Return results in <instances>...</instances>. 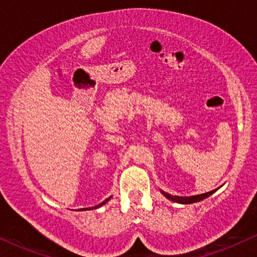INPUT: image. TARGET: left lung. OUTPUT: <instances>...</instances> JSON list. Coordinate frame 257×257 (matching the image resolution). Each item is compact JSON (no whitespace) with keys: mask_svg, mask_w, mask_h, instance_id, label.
<instances>
[{"mask_svg":"<svg viewBox=\"0 0 257 257\" xmlns=\"http://www.w3.org/2000/svg\"><path fill=\"white\" fill-rule=\"evenodd\" d=\"M219 189V188H217ZM161 194H163L165 198H167L170 201H173V202H177V203H182V205H189V203H194V202H199L201 201V200L208 198L213 194V193L216 192V189H213V191H210L208 193H203V194H199V195H192V196H178V195H171L168 194V193L161 191Z\"/></svg>","mask_w":257,"mask_h":257,"instance_id":"left-lung-1","label":"left lung"}]
</instances>
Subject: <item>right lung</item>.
Instances as JSON below:
<instances>
[{"instance_id": "right-lung-1", "label": "right lung", "mask_w": 257, "mask_h": 257, "mask_svg": "<svg viewBox=\"0 0 257 257\" xmlns=\"http://www.w3.org/2000/svg\"><path fill=\"white\" fill-rule=\"evenodd\" d=\"M111 198H112V196H110V198H107L106 200H104V201L101 202V203H99V205H97V206H94V207H89V208H83L82 210H89V209H97V208H99V207H101L103 205H105V203H106V202L108 201V200H110Z\"/></svg>"}]
</instances>
